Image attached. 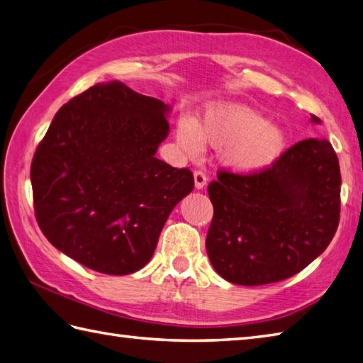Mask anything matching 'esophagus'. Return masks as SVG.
I'll return each mask as SVG.
<instances>
[{"mask_svg":"<svg viewBox=\"0 0 363 363\" xmlns=\"http://www.w3.org/2000/svg\"><path fill=\"white\" fill-rule=\"evenodd\" d=\"M206 175L203 171H201V169H197V171H194V184L197 189H202L205 184H206Z\"/></svg>","mask_w":363,"mask_h":363,"instance_id":"esophagus-1","label":"esophagus"}]
</instances>
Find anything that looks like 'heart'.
Returning <instances> with one entry per match:
<instances>
[{"instance_id":"heart-1","label":"heart","mask_w":363,"mask_h":363,"mask_svg":"<svg viewBox=\"0 0 363 363\" xmlns=\"http://www.w3.org/2000/svg\"><path fill=\"white\" fill-rule=\"evenodd\" d=\"M177 139L189 155H197L203 140L223 149V160L240 172L262 171L285 145L282 130L269 125L252 108L235 103L210 105L199 123L182 117L177 123Z\"/></svg>"}]
</instances>
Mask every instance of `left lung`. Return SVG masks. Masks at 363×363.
<instances>
[{
  "mask_svg": "<svg viewBox=\"0 0 363 363\" xmlns=\"http://www.w3.org/2000/svg\"><path fill=\"white\" fill-rule=\"evenodd\" d=\"M340 186L338 158L328 139L299 140L262 171H219L208 184L214 213L206 254L213 268L247 286L298 274L334 238Z\"/></svg>",
  "mask_w": 363,
  "mask_h": 363,
  "instance_id": "1",
  "label": "left lung"
}]
</instances>
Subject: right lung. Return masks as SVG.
<instances>
[{"label": "right lung", "instance_id": "1", "mask_svg": "<svg viewBox=\"0 0 363 363\" xmlns=\"http://www.w3.org/2000/svg\"><path fill=\"white\" fill-rule=\"evenodd\" d=\"M167 109L114 81L57 111L31 162L35 220L56 249L109 276L149 263L169 214L194 188L188 167L155 157Z\"/></svg>", "mask_w": 363, "mask_h": 363}]
</instances>
